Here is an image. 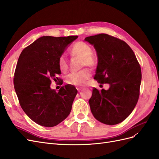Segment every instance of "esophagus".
I'll return each instance as SVG.
<instances>
[{"label": "esophagus", "mask_w": 159, "mask_h": 159, "mask_svg": "<svg viewBox=\"0 0 159 159\" xmlns=\"http://www.w3.org/2000/svg\"><path fill=\"white\" fill-rule=\"evenodd\" d=\"M77 89H78V91H79V92H80V91H81V88H77Z\"/></svg>", "instance_id": "1"}]
</instances>
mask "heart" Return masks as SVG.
I'll return each mask as SVG.
<instances>
[{"instance_id": "heart-1", "label": "heart", "mask_w": 159, "mask_h": 159, "mask_svg": "<svg viewBox=\"0 0 159 159\" xmlns=\"http://www.w3.org/2000/svg\"><path fill=\"white\" fill-rule=\"evenodd\" d=\"M72 56L78 57L81 59V66L93 67L96 64V58L92 54L91 47L84 42H78L72 46L70 50ZM59 68L61 71H66L68 68V63L64 56H61L58 61ZM91 75L89 70H83L78 72H72L66 77V82L68 84L80 87L85 84Z\"/></svg>"}]
</instances>
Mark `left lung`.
<instances>
[{
  "label": "left lung",
  "instance_id": "8db88e82",
  "mask_svg": "<svg viewBox=\"0 0 159 159\" xmlns=\"http://www.w3.org/2000/svg\"><path fill=\"white\" fill-rule=\"evenodd\" d=\"M97 53L94 79L108 84L107 90L93 88L89 100L91 111L101 123L113 125L124 121L138 102L141 67L133 51L123 40L106 34L86 37Z\"/></svg>",
  "mask_w": 159,
  "mask_h": 159
}]
</instances>
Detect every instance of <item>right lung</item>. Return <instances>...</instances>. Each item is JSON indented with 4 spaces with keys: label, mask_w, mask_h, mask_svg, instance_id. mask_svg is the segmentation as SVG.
<instances>
[{
    "label": "right lung",
    "mask_w": 159,
    "mask_h": 159,
    "mask_svg": "<svg viewBox=\"0 0 159 159\" xmlns=\"http://www.w3.org/2000/svg\"><path fill=\"white\" fill-rule=\"evenodd\" d=\"M78 37L42 36L19 56L14 89L24 111L41 126L54 127L70 113L78 90L73 85H66L56 92L50 84L52 78L56 80V76L61 74L60 57Z\"/></svg>",
    "instance_id": "right-lung-1"
}]
</instances>
